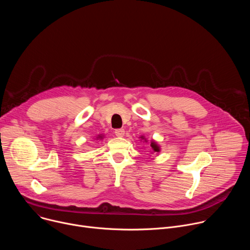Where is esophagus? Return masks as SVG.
I'll list each match as a JSON object with an SVG mask.
<instances>
[{
  "mask_svg": "<svg viewBox=\"0 0 250 250\" xmlns=\"http://www.w3.org/2000/svg\"><path fill=\"white\" fill-rule=\"evenodd\" d=\"M115 133H116L117 136L122 137V136L125 135V129H124V128H118V129L115 130Z\"/></svg>",
  "mask_w": 250,
  "mask_h": 250,
  "instance_id": "34e87169",
  "label": "esophagus"
}]
</instances>
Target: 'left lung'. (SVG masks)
I'll return each instance as SVG.
<instances>
[{
    "instance_id": "left-lung-1",
    "label": "left lung",
    "mask_w": 250,
    "mask_h": 250,
    "mask_svg": "<svg viewBox=\"0 0 250 250\" xmlns=\"http://www.w3.org/2000/svg\"><path fill=\"white\" fill-rule=\"evenodd\" d=\"M140 138H141V139H145L146 141H147V140L145 138V136H140ZM150 146H151V148H152L153 152H159V151H160V147L157 146L156 142H154V141H151Z\"/></svg>"
}]
</instances>
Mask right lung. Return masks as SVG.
Instances as JSON below:
<instances>
[{
  "instance_id": "obj_1",
  "label": "right lung",
  "mask_w": 250,
  "mask_h": 250,
  "mask_svg": "<svg viewBox=\"0 0 250 250\" xmlns=\"http://www.w3.org/2000/svg\"><path fill=\"white\" fill-rule=\"evenodd\" d=\"M103 138V135H98V137H97V139H102Z\"/></svg>"
}]
</instances>
